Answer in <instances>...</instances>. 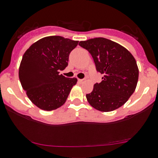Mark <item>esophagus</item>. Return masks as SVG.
<instances>
[{"label":"esophagus","mask_w":158,"mask_h":158,"mask_svg":"<svg viewBox=\"0 0 158 158\" xmlns=\"http://www.w3.org/2000/svg\"><path fill=\"white\" fill-rule=\"evenodd\" d=\"M78 82H80V83H82V82H84V79H78Z\"/></svg>","instance_id":"1"}]
</instances>
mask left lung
I'll list each match as a JSON object with an SVG mask.
<instances>
[{"label": "left lung", "instance_id": "left-lung-1", "mask_svg": "<svg viewBox=\"0 0 158 158\" xmlns=\"http://www.w3.org/2000/svg\"><path fill=\"white\" fill-rule=\"evenodd\" d=\"M93 57L96 71L103 75L93 91L86 94L90 105L99 111L118 109L135 91L139 70L135 59L127 48L104 38H91L79 44Z\"/></svg>", "mask_w": 158, "mask_h": 158}]
</instances>
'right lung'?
<instances>
[{
  "label": "right lung",
  "instance_id": "1",
  "mask_svg": "<svg viewBox=\"0 0 158 158\" xmlns=\"http://www.w3.org/2000/svg\"><path fill=\"white\" fill-rule=\"evenodd\" d=\"M78 41L62 36H48L31 45L19 68V79L30 100L42 110H56L63 105L76 78L59 74L68 65L70 52Z\"/></svg>",
  "mask_w": 158,
  "mask_h": 158
}]
</instances>
